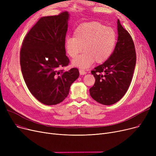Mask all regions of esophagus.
Returning a JSON list of instances; mask_svg holds the SVG:
<instances>
[{
    "mask_svg": "<svg viewBox=\"0 0 156 156\" xmlns=\"http://www.w3.org/2000/svg\"><path fill=\"white\" fill-rule=\"evenodd\" d=\"M79 71H80V75H85V74L87 73V72H86L85 70L82 69H80L79 70Z\"/></svg>",
    "mask_w": 156,
    "mask_h": 156,
    "instance_id": "1",
    "label": "esophagus"
}]
</instances>
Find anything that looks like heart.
I'll return each mask as SVG.
<instances>
[{"instance_id": "1", "label": "heart", "mask_w": 156, "mask_h": 156, "mask_svg": "<svg viewBox=\"0 0 156 156\" xmlns=\"http://www.w3.org/2000/svg\"><path fill=\"white\" fill-rule=\"evenodd\" d=\"M74 37L65 39L67 54L75 58L83 49L84 52L73 61V65L87 68L94 62L102 63L112 55L117 42V34L112 28L98 21L80 24L74 31Z\"/></svg>"}]
</instances>
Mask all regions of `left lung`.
I'll return each instance as SVG.
<instances>
[{"mask_svg": "<svg viewBox=\"0 0 156 156\" xmlns=\"http://www.w3.org/2000/svg\"><path fill=\"white\" fill-rule=\"evenodd\" d=\"M118 38L109 58L91 71L95 81L90 88L93 99L103 105H112L125 95L130 85L136 64V51L130 34L118 20Z\"/></svg>", "mask_w": 156, "mask_h": 156, "instance_id": "obj_1", "label": "left lung"}]
</instances>
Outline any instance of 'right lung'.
I'll list each match as a JSON object with an SVG mask.
<instances>
[{
    "label": "right lung",
    "instance_id": "1",
    "mask_svg": "<svg viewBox=\"0 0 156 156\" xmlns=\"http://www.w3.org/2000/svg\"><path fill=\"white\" fill-rule=\"evenodd\" d=\"M69 14L41 18L24 37L20 51L23 78L31 94L47 105L62 102L71 84L79 76L78 69L66 71L65 38Z\"/></svg>",
    "mask_w": 156,
    "mask_h": 156
}]
</instances>
